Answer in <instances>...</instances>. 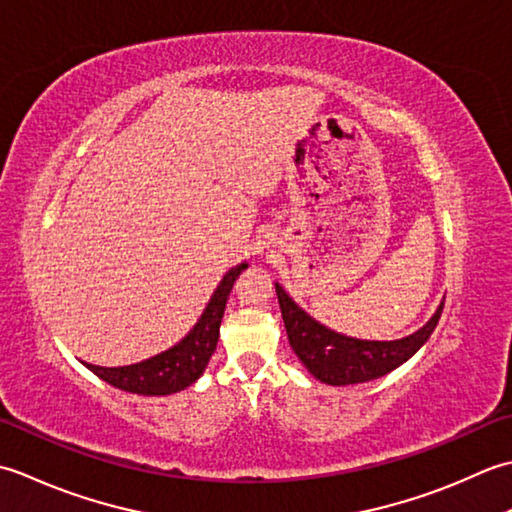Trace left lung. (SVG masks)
Here are the masks:
<instances>
[{
    "label": "left lung",
    "instance_id": "obj_1",
    "mask_svg": "<svg viewBox=\"0 0 512 512\" xmlns=\"http://www.w3.org/2000/svg\"><path fill=\"white\" fill-rule=\"evenodd\" d=\"M276 296L283 311L285 329L291 349L298 360L316 380L331 387H347V384L369 382L391 373L404 364L422 344L431 338L437 320L442 316L444 300L435 309L431 320L422 329L400 340H360L344 336L320 325L305 309L289 298L287 291L276 283Z\"/></svg>",
    "mask_w": 512,
    "mask_h": 512
}]
</instances>
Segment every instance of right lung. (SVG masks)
I'll return each mask as SVG.
<instances>
[{"label":"right lung","instance_id":"1","mask_svg":"<svg viewBox=\"0 0 512 512\" xmlns=\"http://www.w3.org/2000/svg\"><path fill=\"white\" fill-rule=\"evenodd\" d=\"M243 269H247V263L227 271L214 289L201 318L196 320V325L168 351L156 353L148 360L128 364V367H97V364L88 362H83V367H88L112 387L137 395H172L187 389L201 378L207 362L216 351L218 329H221L229 291H232L234 280L241 276Z\"/></svg>","mask_w":512,"mask_h":512}]
</instances>
